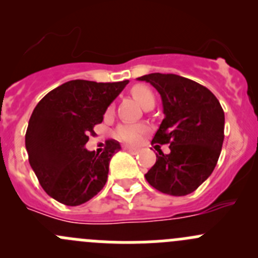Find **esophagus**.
Instances as JSON below:
<instances>
[{"mask_svg": "<svg viewBox=\"0 0 258 258\" xmlns=\"http://www.w3.org/2000/svg\"><path fill=\"white\" fill-rule=\"evenodd\" d=\"M123 148L124 151H127V152H130V153H132V155H136V153H139V148H135V147H131V146H123Z\"/></svg>", "mask_w": 258, "mask_h": 258, "instance_id": "obj_1", "label": "esophagus"}]
</instances>
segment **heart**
Masks as SVG:
<instances>
[{
  "label": "heart",
  "mask_w": 258,
  "mask_h": 258,
  "mask_svg": "<svg viewBox=\"0 0 258 258\" xmlns=\"http://www.w3.org/2000/svg\"><path fill=\"white\" fill-rule=\"evenodd\" d=\"M131 95L142 107H145L150 102H155L153 93L151 92L150 88L145 87V86H135L131 90ZM112 111L113 106H110L107 113H111ZM148 130H150V126L146 123H121L114 130V137L124 144L136 145L141 141L142 136L146 132H148Z\"/></svg>",
  "instance_id": "1"
}]
</instances>
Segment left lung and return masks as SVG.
<instances>
[{
  "label": "left lung",
  "instance_id": "8db88e82",
  "mask_svg": "<svg viewBox=\"0 0 258 258\" xmlns=\"http://www.w3.org/2000/svg\"><path fill=\"white\" fill-rule=\"evenodd\" d=\"M139 80L161 95L165 118L152 142L168 144L171 150L168 155L158 150L145 177L162 194H192L217 165L225 139L222 107L209 88L178 75L150 74Z\"/></svg>",
  "mask_w": 258,
  "mask_h": 258
}]
</instances>
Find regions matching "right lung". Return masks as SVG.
<instances>
[{"label": "right lung", "mask_w": 258, "mask_h": 258, "mask_svg": "<svg viewBox=\"0 0 258 258\" xmlns=\"http://www.w3.org/2000/svg\"><path fill=\"white\" fill-rule=\"evenodd\" d=\"M128 80H74L48 92L26 131L28 161L46 194L67 206L90 201L106 184L110 160L121 146L107 140L102 153L87 151L88 136Z\"/></svg>", "instance_id": "add662e5"}]
</instances>
